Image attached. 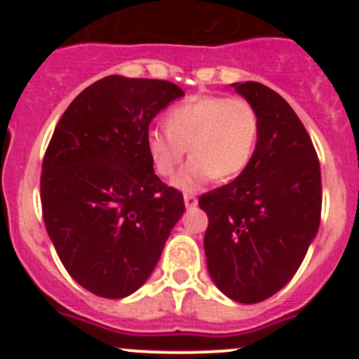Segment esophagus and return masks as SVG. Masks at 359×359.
<instances>
[{"label": "esophagus", "mask_w": 359, "mask_h": 359, "mask_svg": "<svg viewBox=\"0 0 359 359\" xmlns=\"http://www.w3.org/2000/svg\"><path fill=\"white\" fill-rule=\"evenodd\" d=\"M183 199H185V207L187 208H194L196 205H198V198H196L194 194H185V196H183Z\"/></svg>", "instance_id": "1"}]
</instances>
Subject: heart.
Here are the masks:
<instances>
[{"instance_id":"obj_1","label":"heart","mask_w":359,"mask_h":359,"mask_svg":"<svg viewBox=\"0 0 359 359\" xmlns=\"http://www.w3.org/2000/svg\"><path fill=\"white\" fill-rule=\"evenodd\" d=\"M167 129L152 128L145 149L156 174L167 177L177 169L187 152L192 154L174 185L196 190L215 177L228 182L239 176L255 152L261 120L243 97L203 95L177 104L167 113Z\"/></svg>"}]
</instances>
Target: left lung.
Returning <instances> with one entry per match:
<instances>
[{
    "label": "left lung",
    "instance_id": "8db88e82",
    "mask_svg": "<svg viewBox=\"0 0 359 359\" xmlns=\"http://www.w3.org/2000/svg\"><path fill=\"white\" fill-rule=\"evenodd\" d=\"M261 120L255 152L231 183L199 198L207 212L208 273L228 298L262 302L293 278L315 239L322 176L309 135L290 104L261 82H236Z\"/></svg>",
    "mask_w": 359,
    "mask_h": 359
}]
</instances>
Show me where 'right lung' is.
<instances>
[{
  "label": "right lung",
  "instance_id": "obj_1",
  "mask_svg": "<svg viewBox=\"0 0 359 359\" xmlns=\"http://www.w3.org/2000/svg\"><path fill=\"white\" fill-rule=\"evenodd\" d=\"M183 95L169 81L109 75L88 86L53 131L41 172L44 224L66 271L97 297L144 286L185 212L145 149L149 123Z\"/></svg>",
  "mask_w": 359,
  "mask_h": 359
}]
</instances>
